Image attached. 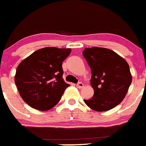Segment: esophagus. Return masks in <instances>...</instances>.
Segmentation results:
<instances>
[{"instance_id": "esophagus-1", "label": "esophagus", "mask_w": 146, "mask_h": 146, "mask_svg": "<svg viewBox=\"0 0 146 146\" xmlns=\"http://www.w3.org/2000/svg\"><path fill=\"white\" fill-rule=\"evenodd\" d=\"M76 87H78V88H82V87H84V84L81 82H78L76 84Z\"/></svg>"}]
</instances>
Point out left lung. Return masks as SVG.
Returning a JSON list of instances; mask_svg holds the SVG:
<instances>
[{"label": "left lung", "instance_id": "8db88e82", "mask_svg": "<svg viewBox=\"0 0 146 146\" xmlns=\"http://www.w3.org/2000/svg\"><path fill=\"white\" fill-rule=\"evenodd\" d=\"M83 56L91 70L93 96L84 100L96 111H106L119 105L132 82L130 67L124 59L109 49L85 48Z\"/></svg>", "mask_w": 146, "mask_h": 146}]
</instances>
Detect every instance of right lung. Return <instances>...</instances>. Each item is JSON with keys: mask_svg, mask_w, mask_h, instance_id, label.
Listing matches in <instances>:
<instances>
[{"mask_svg": "<svg viewBox=\"0 0 146 146\" xmlns=\"http://www.w3.org/2000/svg\"><path fill=\"white\" fill-rule=\"evenodd\" d=\"M70 48L44 47L22 61L16 68V84L21 97L31 108L46 111L59 102L69 84L62 78V62Z\"/></svg>", "mask_w": 146, "mask_h": 146, "instance_id": "obj_1", "label": "right lung"}]
</instances>
